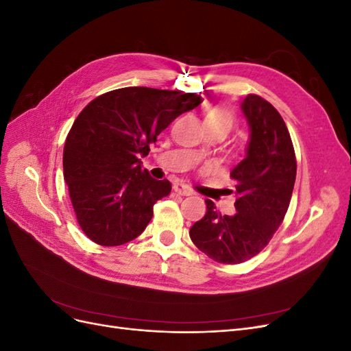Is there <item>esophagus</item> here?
<instances>
[{
	"instance_id": "1",
	"label": "esophagus",
	"mask_w": 351,
	"mask_h": 351,
	"mask_svg": "<svg viewBox=\"0 0 351 351\" xmlns=\"http://www.w3.org/2000/svg\"><path fill=\"white\" fill-rule=\"evenodd\" d=\"M174 192H176V193H178V195H183V196H190V195H193L192 190H190L187 186H184V184H182V183H177V184H174Z\"/></svg>"
}]
</instances>
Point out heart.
<instances>
[{"mask_svg":"<svg viewBox=\"0 0 351 351\" xmlns=\"http://www.w3.org/2000/svg\"><path fill=\"white\" fill-rule=\"evenodd\" d=\"M232 121H234V115H232V112L226 107H214V108H210L205 115V124L206 123L222 124V125H226L227 129H230ZM197 154H200V152H197Z\"/></svg>","mask_w":351,"mask_h":351,"instance_id":"1","label":"heart"}]
</instances>
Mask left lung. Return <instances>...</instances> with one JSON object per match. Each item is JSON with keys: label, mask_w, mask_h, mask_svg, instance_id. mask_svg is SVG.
<instances>
[{"label": "left lung", "mask_w": 351, "mask_h": 351, "mask_svg": "<svg viewBox=\"0 0 351 351\" xmlns=\"http://www.w3.org/2000/svg\"><path fill=\"white\" fill-rule=\"evenodd\" d=\"M250 139L246 158L230 174L236 214L222 215L206 199V214L189 234L195 246L219 263L249 261L267 246L289 209L295 182V154L280 112L259 95L241 102Z\"/></svg>", "instance_id": "8db88e82"}]
</instances>
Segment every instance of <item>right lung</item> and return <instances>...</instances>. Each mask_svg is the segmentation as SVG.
Segmentation results:
<instances>
[{"instance_id":"obj_1","label":"right lung","mask_w":351,"mask_h":351,"mask_svg":"<svg viewBox=\"0 0 351 351\" xmlns=\"http://www.w3.org/2000/svg\"><path fill=\"white\" fill-rule=\"evenodd\" d=\"M196 93L121 88L90 101L67 134L62 168L77 222L92 241L120 246L141 236L171 183L142 168L158 134L196 108Z\"/></svg>"}]
</instances>
